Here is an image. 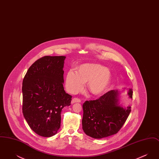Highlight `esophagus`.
Instances as JSON below:
<instances>
[{
	"label": "esophagus",
	"mask_w": 159,
	"mask_h": 159,
	"mask_svg": "<svg viewBox=\"0 0 159 159\" xmlns=\"http://www.w3.org/2000/svg\"><path fill=\"white\" fill-rule=\"evenodd\" d=\"M81 102V100L80 99L75 98L72 99L71 103L73 104L76 103V102Z\"/></svg>",
	"instance_id": "obj_1"
}]
</instances>
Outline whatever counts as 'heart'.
<instances>
[{"mask_svg": "<svg viewBox=\"0 0 159 159\" xmlns=\"http://www.w3.org/2000/svg\"><path fill=\"white\" fill-rule=\"evenodd\" d=\"M111 80L108 68L99 64H84L79 66L77 71L70 70L66 76L67 90L72 93L82 90L88 81V88L93 95H100L106 91Z\"/></svg>", "mask_w": 159, "mask_h": 159, "instance_id": "heart-1", "label": "heart"}]
</instances>
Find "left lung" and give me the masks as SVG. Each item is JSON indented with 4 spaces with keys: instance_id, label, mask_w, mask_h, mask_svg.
I'll return each instance as SVG.
<instances>
[{
    "instance_id": "1",
    "label": "left lung",
    "mask_w": 159,
    "mask_h": 159,
    "mask_svg": "<svg viewBox=\"0 0 159 159\" xmlns=\"http://www.w3.org/2000/svg\"><path fill=\"white\" fill-rule=\"evenodd\" d=\"M120 91L111 90L99 98L86 101L83 104L82 128L88 136L101 139L117 134L130 113L131 107H123L119 104ZM133 91L128 95L132 98Z\"/></svg>"
}]
</instances>
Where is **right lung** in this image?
I'll return each instance as SVG.
<instances>
[{
	"label": "right lung",
	"instance_id": "1",
	"mask_svg": "<svg viewBox=\"0 0 159 159\" xmlns=\"http://www.w3.org/2000/svg\"><path fill=\"white\" fill-rule=\"evenodd\" d=\"M64 56H45L35 61L23 79V113L39 135L51 137L60 128L62 109L72 97L64 89Z\"/></svg>",
	"mask_w": 159,
	"mask_h": 159
}]
</instances>
